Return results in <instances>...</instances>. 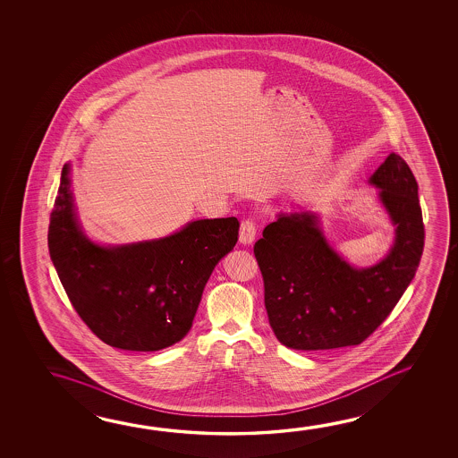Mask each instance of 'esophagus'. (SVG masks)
<instances>
[{
	"instance_id": "34e87169",
	"label": "esophagus",
	"mask_w": 458,
	"mask_h": 458,
	"mask_svg": "<svg viewBox=\"0 0 458 458\" xmlns=\"http://www.w3.org/2000/svg\"><path fill=\"white\" fill-rule=\"evenodd\" d=\"M255 233H257V226H255L254 222H252V220H244V222L241 224L240 228L241 244H244V246L252 244L255 240Z\"/></svg>"
}]
</instances>
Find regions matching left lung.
<instances>
[{
  "label": "left lung",
  "mask_w": 458,
  "mask_h": 458,
  "mask_svg": "<svg viewBox=\"0 0 458 458\" xmlns=\"http://www.w3.org/2000/svg\"><path fill=\"white\" fill-rule=\"evenodd\" d=\"M369 183L378 188V199L396 228L388 254L372 267L356 268L338 255L311 210L277 214L255 242L268 321L287 348L318 352L360 345L415 276L425 226L412 171L391 153Z\"/></svg>",
  "instance_id": "left-lung-1"
}]
</instances>
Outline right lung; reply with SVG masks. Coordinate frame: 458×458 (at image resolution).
Instances as JSON below:
<instances>
[{"instance_id":"1","label":"right lung","mask_w":458,"mask_h":458,"mask_svg":"<svg viewBox=\"0 0 458 458\" xmlns=\"http://www.w3.org/2000/svg\"><path fill=\"white\" fill-rule=\"evenodd\" d=\"M70 187L67 163L47 246L76 313L121 350L157 352L181 342L212 270L238 241V218H201L159 240L100 246L84 234Z\"/></svg>"}]
</instances>
